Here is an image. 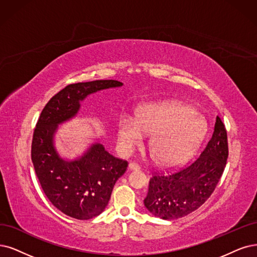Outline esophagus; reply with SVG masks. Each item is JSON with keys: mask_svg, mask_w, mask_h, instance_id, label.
<instances>
[{"mask_svg": "<svg viewBox=\"0 0 257 257\" xmlns=\"http://www.w3.org/2000/svg\"><path fill=\"white\" fill-rule=\"evenodd\" d=\"M129 169H131V170H139V169H140V166H139V164H137V163L131 162V163H129Z\"/></svg>", "mask_w": 257, "mask_h": 257, "instance_id": "1", "label": "esophagus"}]
</instances>
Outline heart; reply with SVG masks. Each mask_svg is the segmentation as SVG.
Listing matches in <instances>:
<instances>
[{
  "mask_svg": "<svg viewBox=\"0 0 257 257\" xmlns=\"http://www.w3.org/2000/svg\"><path fill=\"white\" fill-rule=\"evenodd\" d=\"M205 121L192 108L181 103L162 102L139 109L137 119L123 115L117 122L118 144L130 154L141 144L144 135H153L149 149L162 165H176L184 161L201 141Z\"/></svg>",
  "mask_w": 257,
  "mask_h": 257,
  "instance_id": "b5f03b06",
  "label": "heart"
}]
</instances>
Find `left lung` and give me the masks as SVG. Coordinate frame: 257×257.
I'll return each mask as SVG.
<instances>
[{"label":"left lung","mask_w":257,"mask_h":257,"mask_svg":"<svg viewBox=\"0 0 257 257\" xmlns=\"http://www.w3.org/2000/svg\"><path fill=\"white\" fill-rule=\"evenodd\" d=\"M229 157L224 123L217 116L212 137L201 154L177 169L154 173L144 204L155 216L174 220L193 213L215 191Z\"/></svg>","instance_id":"obj_1"}]
</instances>
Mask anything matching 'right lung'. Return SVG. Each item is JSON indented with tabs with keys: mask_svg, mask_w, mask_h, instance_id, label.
<instances>
[{
	"mask_svg": "<svg viewBox=\"0 0 257 257\" xmlns=\"http://www.w3.org/2000/svg\"><path fill=\"white\" fill-rule=\"evenodd\" d=\"M121 84L110 79L66 85L45 104L34 130L32 161L37 178L51 203L75 219H91L104 210L128 162L113 157L100 144L93 145L79 160L65 162L54 149L53 135L58 123L77 113L79 101L87 95Z\"/></svg>",
	"mask_w": 257,
	"mask_h": 257,
	"instance_id": "right-lung-1",
	"label": "right lung"
}]
</instances>
